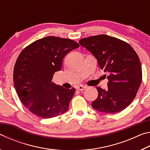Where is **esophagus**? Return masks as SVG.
Segmentation results:
<instances>
[{
    "instance_id": "esophagus-1",
    "label": "esophagus",
    "mask_w": 150,
    "mask_h": 150,
    "mask_svg": "<svg viewBox=\"0 0 150 150\" xmlns=\"http://www.w3.org/2000/svg\"><path fill=\"white\" fill-rule=\"evenodd\" d=\"M77 89L78 90H80V91H83V90H84L85 88H87V87H86V86H85V85H79V86H77Z\"/></svg>"
}]
</instances>
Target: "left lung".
Returning <instances> with one entry per match:
<instances>
[{"label":"left lung","instance_id":"obj_1","mask_svg":"<svg viewBox=\"0 0 150 150\" xmlns=\"http://www.w3.org/2000/svg\"><path fill=\"white\" fill-rule=\"evenodd\" d=\"M79 43L92 53L100 69L108 73V89L96 87L98 97L92 107L106 113L123 110L136 97L142 83L141 63L135 50L127 42L105 34L81 39Z\"/></svg>","mask_w":150,"mask_h":150}]
</instances>
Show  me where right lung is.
Wrapping results in <instances>:
<instances>
[{
	"instance_id": "obj_1",
	"label": "right lung",
	"mask_w": 150,
	"mask_h": 150,
	"mask_svg": "<svg viewBox=\"0 0 150 150\" xmlns=\"http://www.w3.org/2000/svg\"><path fill=\"white\" fill-rule=\"evenodd\" d=\"M79 47L74 40L47 36L20 53L14 68V85L20 100L33 114L50 118L68 110L75 88L56 85L52 78L62 69L65 55Z\"/></svg>"
}]
</instances>
